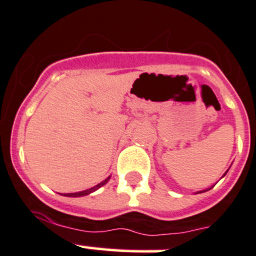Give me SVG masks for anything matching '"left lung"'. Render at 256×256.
Here are the masks:
<instances>
[{
  "label": "left lung",
  "instance_id": "left-lung-1",
  "mask_svg": "<svg viewBox=\"0 0 256 256\" xmlns=\"http://www.w3.org/2000/svg\"><path fill=\"white\" fill-rule=\"evenodd\" d=\"M224 176H225V174H224ZM206 190H200V192H198V193H202V192H206Z\"/></svg>",
  "mask_w": 256,
  "mask_h": 256
}]
</instances>
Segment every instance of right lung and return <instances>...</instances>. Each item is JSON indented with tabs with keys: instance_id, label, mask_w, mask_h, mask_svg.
Listing matches in <instances>:
<instances>
[{
	"instance_id": "obj_1",
	"label": "right lung",
	"mask_w": 256,
	"mask_h": 256,
	"mask_svg": "<svg viewBox=\"0 0 256 256\" xmlns=\"http://www.w3.org/2000/svg\"><path fill=\"white\" fill-rule=\"evenodd\" d=\"M110 178H111V176L106 178L104 180V182L98 183V184L94 186V187H92V188H90V190H82V192H76V193H64L63 196H66V197H83V196H87V194H90V193H92V192H94V190H98V188H101L102 186L106 184V183L110 180Z\"/></svg>"
}]
</instances>
